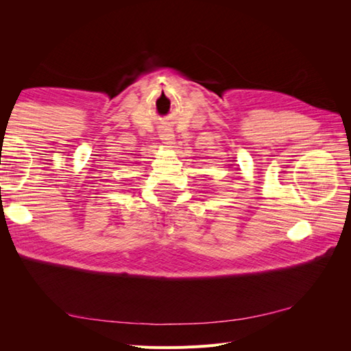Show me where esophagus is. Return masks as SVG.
Here are the masks:
<instances>
[{
    "mask_svg": "<svg viewBox=\"0 0 351 351\" xmlns=\"http://www.w3.org/2000/svg\"><path fill=\"white\" fill-rule=\"evenodd\" d=\"M159 139H161V142L167 146H171L174 143V133L169 130V129H161L159 130Z\"/></svg>",
    "mask_w": 351,
    "mask_h": 351,
    "instance_id": "34e87169",
    "label": "esophagus"
}]
</instances>
